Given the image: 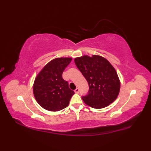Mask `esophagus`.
Instances as JSON below:
<instances>
[{
    "mask_svg": "<svg viewBox=\"0 0 151 151\" xmlns=\"http://www.w3.org/2000/svg\"><path fill=\"white\" fill-rule=\"evenodd\" d=\"M74 92H75V93H76V94H78L79 92V89H78V88H76V89L74 90Z\"/></svg>",
    "mask_w": 151,
    "mask_h": 151,
    "instance_id": "esophagus-1",
    "label": "esophagus"
}]
</instances>
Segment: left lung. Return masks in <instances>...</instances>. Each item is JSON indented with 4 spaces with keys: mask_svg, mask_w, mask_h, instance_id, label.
Here are the masks:
<instances>
[{
    "mask_svg": "<svg viewBox=\"0 0 151 151\" xmlns=\"http://www.w3.org/2000/svg\"><path fill=\"white\" fill-rule=\"evenodd\" d=\"M76 66L89 86L88 94L82 98L93 108L108 106L118 97L120 81L115 68L105 58L96 55L75 58Z\"/></svg>",
    "mask_w": 151,
    "mask_h": 151,
    "instance_id": "1",
    "label": "left lung"
}]
</instances>
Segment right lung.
<instances>
[{
    "instance_id": "1",
    "label": "right lung",
    "mask_w": 151,
    "mask_h": 151,
    "mask_svg": "<svg viewBox=\"0 0 151 151\" xmlns=\"http://www.w3.org/2000/svg\"><path fill=\"white\" fill-rule=\"evenodd\" d=\"M72 58H54L45 65L36 76L33 94L37 103L50 111H58L68 106L74 92L68 88L62 73Z\"/></svg>"
}]
</instances>
